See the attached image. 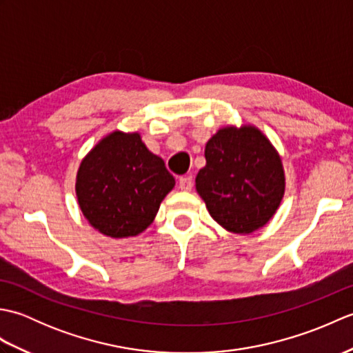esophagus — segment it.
<instances>
[{
	"mask_svg": "<svg viewBox=\"0 0 353 353\" xmlns=\"http://www.w3.org/2000/svg\"><path fill=\"white\" fill-rule=\"evenodd\" d=\"M179 188H181L182 191H191L192 190V177L183 176L179 179Z\"/></svg>",
	"mask_w": 353,
	"mask_h": 353,
	"instance_id": "esophagus-1",
	"label": "esophagus"
}]
</instances>
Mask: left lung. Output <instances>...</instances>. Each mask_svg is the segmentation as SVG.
<instances>
[{"mask_svg": "<svg viewBox=\"0 0 353 353\" xmlns=\"http://www.w3.org/2000/svg\"><path fill=\"white\" fill-rule=\"evenodd\" d=\"M196 190L212 219L232 234L264 228L285 194L281 154L256 125H226L205 147Z\"/></svg>", "mask_w": 353, "mask_h": 353, "instance_id": "obj_1", "label": "left lung"}]
</instances>
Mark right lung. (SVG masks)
I'll list each match as a JSON object with an SVG mask.
<instances>
[{"instance_id":"obj_1","label":"right lung","mask_w":353,"mask_h":353,"mask_svg":"<svg viewBox=\"0 0 353 353\" xmlns=\"http://www.w3.org/2000/svg\"><path fill=\"white\" fill-rule=\"evenodd\" d=\"M174 185L163 161L138 132L114 130L81 159L76 196L88 223L118 239L144 232Z\"/></svg>"}]
</instances>
